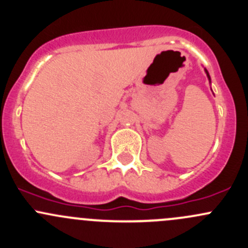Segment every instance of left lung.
<instances>
[{"instance_id": "8db88e82", "label": "left lung", "mask_w": 248, "mask_h": 248, "mask_svg": "<svg viewBox=\"0 0 248 248\" xmlns=\"http://www.w3.org/2000/svg\"><path fill=\"white\" fill-rule=\"evenodd\" d=\"M205 72H207V76H208V78H209V79H210V77H209V74H208V71H207V70H205Z\"/></svg>"}]
</instances>
